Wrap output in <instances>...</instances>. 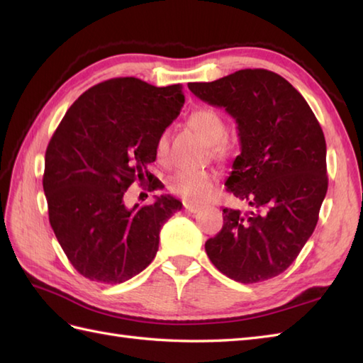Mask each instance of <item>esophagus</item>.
<instances>
[{"instance_id":"34e87169","label":"esophagus","mask_w":363,"mask_h":363,"mask_svg":"<svg viewBox=\"0 0 363 363\" xmlns=\"http://www.w3.org/2000/svg\"><path fill=\"white\" fill-rule=\"evenodd\" d=\"M184 209H186V211H187V212H190V213H196V212H199V207H198V206L189 204V203H184Z\"/></svg>"}]
</instances>
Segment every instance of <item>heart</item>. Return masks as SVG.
<instances>
[{"label":"heart","instance_id":"b5f03b06","mask_svg":"<svg viewBox=\"0 0 363 363\" xmlns=\"http://www.w3.org/2000/svg\"><path fill=\"white\" fill-rule=\"evenodd\" d=\"M189 126L199 134V137L209 145V152L213 159H228L233 152V143L226 135V123L221 115L209 109V107H199L189 115ZM154 154L157 162H167L168 157V135L162 133L156 145ZM217 174L209 169H179L168 177L167 187L172 194L181 196L189 203H203L212 195Z\"/></svg>","mask_w":363,"mask_h":363}]
</instances>
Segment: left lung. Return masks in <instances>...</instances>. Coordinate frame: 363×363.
Wrapping results in <instances>:
<instances>
[{"label": "left lung", "instance_id": "1", "mask_svg": "<svg viewBox=\"0 0 363 363\" xmlns=\"http://www.w3.org/2000/svg\"><path fill=\"white\" fill-rule=\"evenodd\" d=\"M189 89L235 118L242 152L226 189L251 206L223 209V228L206 242L207 256L237 282L272 279L295 262L317 226L328 191L323 129L303 95L264 68L190 82Z\"/></svg>", "mask_w": 363, "mask_h": 363}]
</instances>
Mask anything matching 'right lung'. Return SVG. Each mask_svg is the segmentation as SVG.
Instances as JSON below:
<instances>
[{"instance_id": "1", "label": "right lung", "mask_w": 363, "mask_h": 363, "mask_svg": "<svg viewBox=\"0 0 363 363\" xmlns=\"http://www.w3.org/2000/svg\"><path fill=\"white\" fill-rule=\"evenodd\" d=\"M182 86L137 78L99 82L76 99L45 152L43 190L51 228L76 272L121 284L148 267L164 223L182 204L159 196L128 209L133 182L150 181L154 145L184 106ZM159 186L152 184L151 189Z\"/></svg>"}]
</instances>
